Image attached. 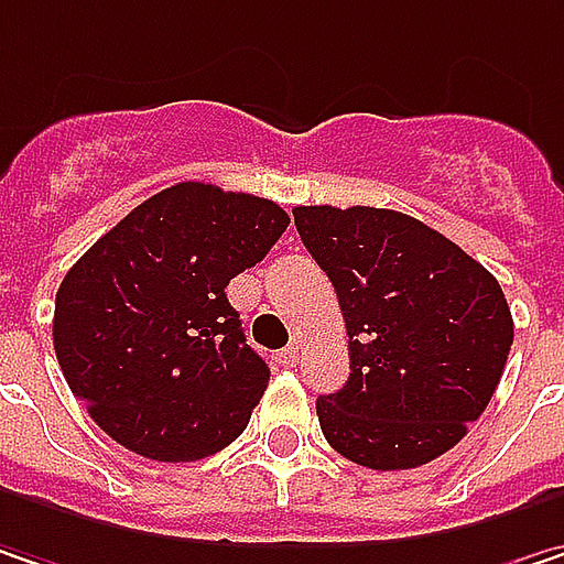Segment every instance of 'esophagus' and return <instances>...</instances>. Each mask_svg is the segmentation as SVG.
I'll return each instance as SVG.
<instances>
[{
	"instance_id": "obj_1",
	"label": "esophagus",
	"mask_w": 564,
	"mask_h": 564,
	"mask_svg": "<svg viewBox=\"0 0 564 564\" xmlns=\"http://www.w3.org/2000/svg\"><path fill=\"white\" fill-rule=\"evenodd\" d=\"M296 361H300V351H296V348H283V351H278V365H281V368H296Z\"/></svg>"
}]
</instances>
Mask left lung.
<instances>
[{
  "label": "left lung",
  "mask_w": 564,
  "mask_h": 564,
  "mask_svg": "<svg viewBox=\"0 0 564 564\" xmlns=\"http://www.w3.org/2000/svg\"><path fill=\"white\" fill-rule=\"evenodd\" d=\"M296 231L333 281L351 375L316 400L338 455L375 471L448 452L490 403L513 316L500 283L455 241L375 206H296Z\"/></svg>",
  "instance_id": "left-lung-1"
}]
</instances>
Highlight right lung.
Returning <instances> with one entry per match:
<instances>
[{"label":"right lung","instance_id":"right-lung-1","mask_svg":"<svg viewBox=\"0 0 564 564\" xmlns=\"http://www.w3.org/2000/svg\"><path fill=\"white\" fill-rule=\"evenodd\" d=\"M286 226L271 199L186 180L134 206L67 271L54 351L102 433L154 462H196L245 433L271 368L226 286Z\"/></svg>","mask_w":564,"mask_h":564}]
</instances>
